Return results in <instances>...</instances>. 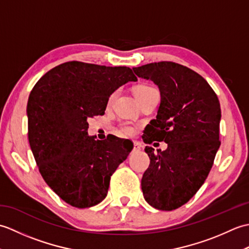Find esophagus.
Returning <instances> with one entry per match:
<instances>
[{
  "mask_svg": "<svg viewBox=\"0 0 249 249\" xmlns=\"http://www.w3.org/2000/svg\"><path fill=\"white\" fill-rule=\"evenodd\" d=\"M141 150V146L138 144V143H134V149H133V152L134 153H137L139 152Z\"/></svg>",
  "mask_w": 249,
  "mask_h": 249,
  "instance_id": "1",
  "label": "esophagus"
}]
</instances>
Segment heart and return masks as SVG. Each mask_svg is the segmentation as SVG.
Here are the masks:
<instances>
[{"label": "heart", "instance_id": "1", "mask_svg": "<svg viewBox=\"0 0 249 249\" xmlns=\"http://www.w3.org/2000/svg\"><path fill=\"white\" fill-rule=\"evenodd\" d=\"M155 88H153L151 86H147V84H140V86H137L135 89H134V94L136 95V97L139 99H141L143 96H145L146 94H149L150 92L152 91H155ZM119 94V91H114L110 94V96L108 98V106H110L111 104H112L114 102V99L116 98V96H118ZM121 130L123 131V133L125 135H128V136H133L136 134L137 131V128L135 127V126L130 125V124H122L121 125Z\"/></svg>", "mask_w": 249, "mask_h": 249}]
</instances>
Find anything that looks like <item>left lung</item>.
<instances>
[{"mask_svg":"<svg viewBox=\"0 0 249 249\" xmlns=\"http://www.w3.org/2000/svg\"><path fill=\"white\" fill-rule=\"evenodd\" d=\"M133 70L160 92L156 119L142 139L168 144L157 153L145 146L150 166L141 179L142 192L153 208L176 210L194 197L212 169L220 146L219 100L202 76L178 63L162 61Z\"/></svg>","mask_w":249,"mask_h":249,"instance_id":"obj_1","label":"left lung"}]
</instances>
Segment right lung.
<instances>
[{
	"label": "right lung",
	"mask_w": 249,
	"mask_h": 249,
	"mask_svg": "<svg viewBox=\"0 0 249 249\" xmlns=\"http://www.w3.org/2000/svg\"><path fill=\"white\" fill-rule=\"evenodd\" d=\"M137 81L126 66L71 61L52 68L36 82L28 100V137L48 186L75 208L96 205L108 194L110 178L133 144L109 136H88V119L105 114L110 94Z\"/></svg>",
	"instance_id": "right-lung-1"
}]
</instances>
